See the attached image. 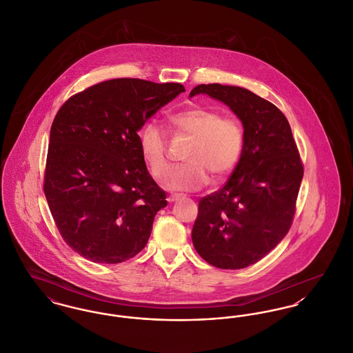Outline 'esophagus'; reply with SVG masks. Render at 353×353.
Segmentation results:
<instances>
[{
    "label": "esophagus",
    "instance_id": "esophagus-1",
    "mask_svg": "<svg viewBox=\"0 0 353 353\" xmlns=\"http://www.w3.org/2000/svg\"><path fill=\"white\" fill-rule=\"evenodd\" d=\"M181 197H183L181 194H173V196H169V197H168V201H169V203H173V201L180 200Z\"/></svg>",
    "mask_w": 353,
    "mask_h": 353
}]
</instances>
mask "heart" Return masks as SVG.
Returning <instances> with one entry per match:
<instances>
[{
    "label": "heart",
    "mask_w": 353,
    "mask_h": 353,
    "mask_svg": "<svg viewBox=\"0 0 353 353\" xmlns=\"http://www.w3.org/2000/svg\"><path fill=\"white\" fill-rule=\"evenodd\" d=\"M169 121L177 133L193 139L187 165L179 168L170 179L172 189H201L210 176L224 180L239 165L245 148V129L236 116H223L221 110L209 106H190L170 114ZM139 144L152 176L165 179L170 164L164 128L156 120L148 121L140 130Z\"/></svg>",
    "instance_id": "1"
}]
</instances>
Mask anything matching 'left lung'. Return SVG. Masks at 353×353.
Listing matches in <instances>:
<instances>
[{
	"label": "left lung",
	"instance_id": "8db88e82",
	"mask_svg": "<svg viewBox=\"0 0 353 353\" xmlns=\"http://www.w3.org/2000/svg\"><path fill=\"white\" fill-rule=\"evenodd\" d=\"M200 93L228 105L240 119L245 148L227 184L200 200L192 241L213 267L247 268L288 233L304 168L277 106L240 86L201 83L189 96Z\"/></svg>",
	"mask_w": 353,
	"mask_h": 353
}]
</instances>
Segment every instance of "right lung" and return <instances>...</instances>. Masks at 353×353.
Segmentation results:
<instances>
[{
  "mask_svg": "<svg viewBox=\"0 0 353 353\" xmlns=\"http://www.w3.org/2000/svg\"><path fill=\"white\" fill-rule=\"evenodd\" d=\"M181 92V83L114 79L72 96L57 112L43 193L63 241L80 256L117 264L145 247L168 203L137 132Z\"/></svg>",
  "mask_w": 353,
  "mask_h": 353,
  "instance_id": "1",
  "label": "right lung"
}]
</instances>
